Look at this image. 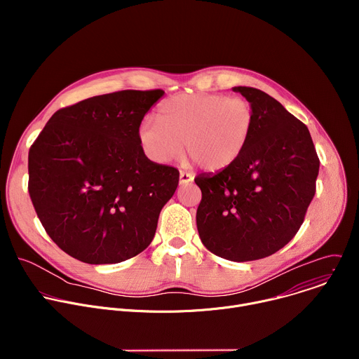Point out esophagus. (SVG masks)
I'll return each mask as SVG.
<instances>
[{
	"mask_svg": "<svg viewBox=\"0 0 359 359\" xmlns=\"http://www.w3.org/2000/svg\"><path fill=\"white\" fill-rule=\"evenodd\" d=\"M194 176L191 173H187V172H180V184H187L190 182H193Z\"/></svg>",
	"mask_w": 359,
	"mask_h": 359,
	"instance_id": "34e87169",
	"label": "esophagus"
}]
</instances>
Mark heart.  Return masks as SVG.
Segmentation results:
<instances>
[{
  "label": "heart",
  "mask_w": 359,
  "mask_h": 359,
  "mask_svg": "<svg viewBox=\"0 0 359 359\" xmlns=\"http://www.w3.org/2000/svg\"><path fill=\"white\" fill-rule=\"evenodd\" d=\"M254 126V109L243 96L223 93L177 95L159 108V122L143 119L137 136L146 155L169 163L183 155L203 169L222 170L245 149Z\"/></svg>",
  "instance_id": "1"
}]
</instances>
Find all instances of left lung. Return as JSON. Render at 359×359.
<instances>
[{"label":"left lung","instance_id":"obj_1","mask_svg":"<svg viewBox=\"0 0 359 359\" xmlns=\"http://www.w3.org/2000/svg\"><path fill=\"white\" fill-rule=\"evenodd\" d=\"M254 109L240 158L216 175H198L196 223L201 243L230 262L260 260L299 230L316 194L320 159L301 121L266 92L236 86Z\"/></svg>","mask_w":359,"mask_h":359}]
</instances>
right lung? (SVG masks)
<instances>
[{"instance_id":"add662e5","label":"right lung","mask_w":359,"mask_h":359,"mask_svg":"<svg viewBox=\"0 0 359 359\" xmlns=\"http://www.w3.org/2000/svg\"><path fill=\"white\" fill-rule=\"evenodd\" d=\"M162 89L119 90L57 111L28 153V191L45 231L71 257L115 264L155 237L177 169L146 158L137 130Z\"/></svg>"}]
</instances>
